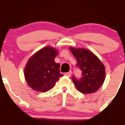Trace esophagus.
I'll return each instance as SVG.
<instances>
[{
  "instance_id": "obj_1",
  "label": "esophagus",
  "mask_w": 125,
  "mask_h": 125,
  "mask_svg": "<svg viewBox=\"0 0 125 125\" xmlns=\"http://www.w3.org/2000/svg\"><path fill=\"white\" fill-rule=\"evenodd\" d=\"M72 71H70L69 72H66V73H65V75L67 76H70L71 75H72Z\"/></svg>"
}]
</instances>
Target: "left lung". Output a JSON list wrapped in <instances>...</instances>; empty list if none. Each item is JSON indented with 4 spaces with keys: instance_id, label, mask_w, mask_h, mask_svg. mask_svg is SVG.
<instances>
[{
    "instance_id": "1",
    "label": "left lung",
    "mask_w": 125,
    "mask_h": 125,
    "mask_svg": "<svg viewBox=\"0 0 125 125\" xmlns=\"http://www.w3.org/2000/svg\"><path fill=\"white\" fill-rule=\"evenodd\" d=\"M77 60L76 66L82 71L81 78H72L73 84L80 92L91 94L96 92L104 83L105 67L100 60L89 50L70 47Z\"/></svg>"
}]
</instances>
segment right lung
Returning a JSON list of instances; mask_svg holds the SVG:
<instances>
[{
	"label": "right lung",
	"instance_id": "add662e5",
	"mask_svg": "<svg viewBox=\"0 0 125 125\" xmlns=\"http://www.w3.org/2000/svg\"><path fill=\"white\" fill-rule=\"evenodd\" d=\"M57 49L45 47L35 53L26 64L24 75L27 83L34 90L45 92L53 88L60 77V63L55 62Z\"/></svg>",
	"mask_w": 125,
	"mask_h": 125
}]
</instances>
